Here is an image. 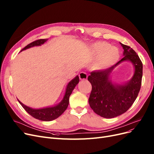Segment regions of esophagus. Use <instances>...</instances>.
Here are the masks:
<instances>
[{"instance_id": "obj_1", "label": "esophagus", "mask_w": 154, "mask_h": 154, "mask_svg": "<svg viewBox=\"0 0 154 154\" xmlns=\"http://www.w3.org/2000/svg\"><path fill=\"white\" fill-rule=\"evenodd\" d=\"M79 78H80L81 80H86L88 78V75L87 73L85 72H81L80 73H79Z\"/></svg>"}]
</instances>
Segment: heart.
<instances>
[{
    "mask_svg": "<svg viewBox=\"0 0 154 154\" xmlns=\"http://www.w3.org/2000/svg\"><path fill=\"white\" fill-rule=\"evenodd\" d=\"M93 49L95 55L99 56L96 66L100 68H105L113 65L119 58L118 49L110 47V44L105 42L94 44Z\"/></svg>",
    "mask_w": 154,
    "mask_h": 154,
    "instance_id": "1",
    "label": "heart"
}]
</instances>
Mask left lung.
<instances>
[{
    "label": "left lung",
    "mask_w": 154,
    "mask_h": 154,
    "mask_svg": "<svg viewBox=\"0 0 154 154\" xmlns=\"http://www.w3.org/2000/svg\"><path fill=\"white\" fill-rule=\"evenodd\" d=\"M121 44L124 49V58L107 69L91 72L88 78L92 85L89 105L96 114L104 118H113L126 112L133 104L141 88L142 62L132 48ZM124 60L132 63L135 66L134 75L126 84H113L109 79V74L114 67Z\"/></svg>",
    "instance_id": "1"
}]
</instances>
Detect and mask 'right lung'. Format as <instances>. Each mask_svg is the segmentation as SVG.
I'll return each mask as SVG.
<instances>
[{
  "mask_svg": "<svg viewBox=\"0 0 154 154\" xmlns=\"http://www.w3.org/2000/svg\"><path fill=\"white\" fill-rule=\"evenodd\" d=\"M47 41H48V38L37 40V41H35L31 42L30 44H28L26 46H25L21 51L33 46L41 45V44H43ZM79 77L77 75L68 84L63 99L61 100V101L58 105L54 106L44 108V109H33L30 107H28L23 105L19 100L18 101L21 104V105L23 107V109L27 112V113H29V114L32 116L33 117L43 121H53L58 118V117H60L62 113L66 110V109L68 107V103H69L70 96L72 94L74 88H75V87L77 86V84L79 83Z\"/></svg>",
  "mask_w": 154,
  "mask_h": 154,
  "instance_id": "right-lung-1",
  "label": "right lung"
}]
</instances>
